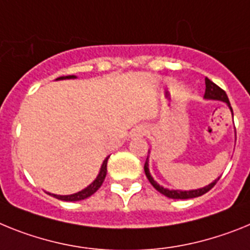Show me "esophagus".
Segmentation results:
<instances>
[{
  "label": "esophagus",
  "mask_w": 250,
  "mask_h": 250,
  "mask_svg": "<svg viewBox=\"0 0 250 250\" xmlns=\"http://www.w3.org/2000/svg\"><path fill=\"white\" fill-rule=\"evenodd\" d=\"M146 133H147L146 127L138 125V127H136L133 131H132V137H142V136H145Z\"/></svg>",
  "instance_id": "esophagus-1"
}]
</instances>
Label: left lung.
<instances>
[{
	"label": "left lung",
	"instance_id": "left-lung-1",
	"mask_svg": "<svg viewBox=\"0 0 250 250\" xmlns=\"http://www.w3.org/2000/svg\"><path fill=\"white\" fill-rule=\"evenodd\" d=\"M205 84H206V90H205V98L206 99H218V101L221 102H225L230 107V102L229 98H228L227 93L220 88V86L216 85L215 83H212L211 80L205 78ZM231 109V108H230ZM145 173H146L147 179L148 181L151 182V185L158 191V192H161L162 195L165 196L170 197V199H192V197H197V196H201V195L206 194L208 191L211 190L214 186L216 185V182L218 180H215L214 182H211L210 185L205 186L203 188H199V190H191V191H179V190H168V188H164L162 186H160L155 180L152 179V176L149 175V171H148V162H145Z\"/></svg>",
	"mask_w": 250,
	"mask_h": 250
}]
</instances>
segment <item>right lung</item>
Returning <instances> with one entry per match:
<instances>
[{"mask_svg": "<svg viewBox=\"0 0 250 250\" xmlns=\"http://www.w3.org/2000/svg\"><path fill=\"white\" fill-rule=\"evenodd\" d=\"M70 78H75V77H74V75H68V77H60V78H58V79H70ZM108 158H109V156H108V157L103 161V165H102L101 172H99L98 177H97V179L94 180V182H92V184H90V185H89L86 188L79 191V192H77V194L65 195V196H62V195H54V194H49V195H51V196L56 197V199H59V200H62V201H79V200H84V199L89 197L90 195L94 194L95 191L98 190L99 188H101L102 184H103V181H104V179H105V175H107Z\"/></svg>", "mask_w": 250, "mask_h": 250, "instance_id": "right-lung-1", "label": "right lung"}]
</instances>
